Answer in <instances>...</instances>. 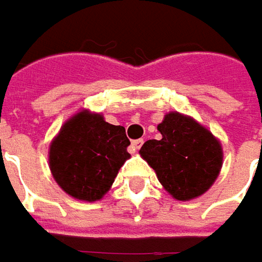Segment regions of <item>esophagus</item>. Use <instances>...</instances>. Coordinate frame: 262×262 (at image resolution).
<instances>
[{"mask_svg": "<svg viewBox=\"0 0 262 262\" xmlns=\"http://www.w3.org/2000/svg\"><path fill=\"white\" fill-rule=\"evenodd\" d=\"M143 143H144V140H143V138L134 140V141H133V144H131V146H133V150H134V151H138V150L141 148V146H143Z\"/></svg>", "mask_w": 262, "mask_h": 262, "instance_id": "1", "label": "esophagus"}]
</instances>
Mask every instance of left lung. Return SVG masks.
Returning <instances> with one entry per match:
<instances>
[{
    "label": "left lung",
    "mask_w": 262,
    "mask_h": 262,
    "mask_svg": "<svg viewBox=\"0 0 262 262\" xmlns=\"http://www.w3.org/2000/svg\"><path fill=\"white\" fill-rule=\"evenodd\" d=\"M162 138L146 141L140 155L170 195L186 201L204 194L222 167L220 143L194 119L170 112L157 125Z\"/></svg>",
    "instance_id": "obj_1"
}]
</instances>
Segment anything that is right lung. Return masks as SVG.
Masks as SVG:
<instances>
[{
  "label": "right lung",
  "instance_id": "add662e5",
  "mask_svg": "<svg viewBox=\"0 0 262 262\" xmlns=\"http://www.w3.org/2000/svg\"><path fill=\"white\" fill-rule=\"evenodd\" d=\"M125 128L83 111L61 128L49 148L51 172L67 194L83 201L100 200L129 157Z\"/></svg>",
  "mask_w": 262,
  "mask_h": 262
}]
</instances>
